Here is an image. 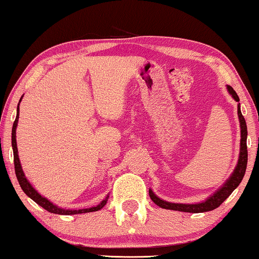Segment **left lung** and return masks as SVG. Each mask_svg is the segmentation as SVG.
Wrapping results in <instances>:
<instances>
[{"label":"left lung","mask_w":259,"mask_h":259,"mask_svg":"<svg viewBox=\"0 0 259 259\" xmlns=\"http://www.w3.org/2000/svg\"><path fill=\"white\" fill-rule=\"evenodd\" d=\"M228 92L234 97L236 102H239L238 95L232 89V87L228 85ZM238 118H239V124H240V150H239V157L238 163L236 165L234 172L229 180L214 192L212 196H210L209 198H206L205 201L197 204H182V203H170L163 199L158 198L151 189H149V196L152 199V202L157 204L158 206L163 207V209L167 210H176V211H183V212H192V213H198V212H206V211H211L216 209L227 199L229 196L232 194V191L238 187L240 182H242L244 175H245L246 164H247V147H246V137H247V129H246V122L244 119L242 112H240V104L238 103Z\"/></svg>","instance_id":"left-lung-1"}]
</instances>
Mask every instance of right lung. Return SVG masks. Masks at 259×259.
Returning a JSON list of instances; mask_svg holds the SVG:
<instances>
[{
	"instance_id": "obj_1",
	"label": "right lung",
	"mask_w": 259,
	"mask_h": 259,
	"mask_svg": "<svg viewBox=\"0 0 259 259\" xmlns=\"http://www.w3.org/2000/svg\"><path fill=\"white\" fill-rule=\"evenodd\" d=\"M22 100V97H21ZM20 100V102H21ZM19 115H20V103L17 105V114H16V118L15 122L13 124V130H12V145H13V151H14V164H15V174L17 177V181L21 185L22 190L24 191V194L30 197L32 201L36 202L38 205H41L43 209H46L47 211L52 213H57V214H77V213H85V212H93V211H98L103 207L105 204H107V201L109 198V196L105 197L98 205L93 206V207H88V209H79V210H67V209H62V207H58L55 204H53L50 201H48L46 197H43L38 194L37 191L32 188V185L29 183V181L25 178L23 170H22L21 166V162L19 158V152H17V144H16V126H17V122H19Z\"/></svg>"
}]
</instances>
